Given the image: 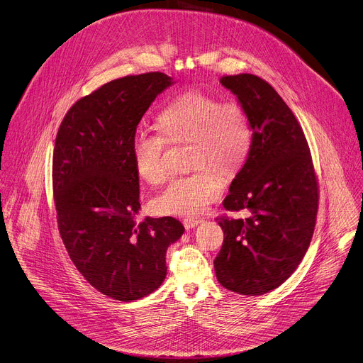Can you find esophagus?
Wrapping results in <instances>:
<instances>
[{"label": "esophagus", "mask_w": 363, "mask_h": 363, "mask_svg": "<svg viewBox=\"0 0 363 363\" xmlns=\"http://www.w3.org/2000/svg\"><path fill=\"white\" fill-rule=\"evenodd\" d=\"M200 223H201V220H199V218H185L184 220V225H185L186 230H191V228L196 227Z\"/></svg>", "instance_id": "esophagus-1"}]
</instances>
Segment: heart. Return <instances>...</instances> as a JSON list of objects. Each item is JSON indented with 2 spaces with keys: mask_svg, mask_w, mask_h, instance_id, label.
<instances>
[{
  "mask_svg": "<svg viewBox=\"0 0 363 363\" xmlns=\"http://www.w3.org/2000/svg\"><path fill=\"white\" fill-rule=\"evenodd\" d=\"M159 135L139 133L131 145L138 175L157 185L168 175L167 143L188 145V167L194 174L174 179L153 201L162 216L194 218L203 214L223 194V182L236 177L246 164L253 131L245 108L223 103L203 92H185L164 106L157 117Z\"/></svg>",
  "mask_w": 363,
  "mask_h": 363,
  "instance_id": "heart-1",
  "label": "heart"
}]
</instances>
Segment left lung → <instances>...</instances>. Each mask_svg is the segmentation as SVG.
<instances>
[{
    "label": "left lung",
    "instance_id": "1",
    "mask_svg": "<svg viewBox=\"0 0 363 363\" xmlns=\"http://www.w3.org/2000/svg\"><path fill=\"white\" fill-rule=\"evenodd\" d=\"M245 108L253 142L223 206L247 210V218L221 217L218 282L242 295H263L282 285L301 263L315 225L318 185L308 143L279 94L250 74L223 77Z\"/></svg>",
    "mask_w": 363,
    "mask_h": 363
}]
</instances>
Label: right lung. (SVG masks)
<instances>
[{"mask_svg": "<svg viewBox=\"0 0 363 363\" xmlns=\"http://www.w3.org/2000/svg\"><path fill=\"white\" fill-rule=\"evenodd\" d=\"M172 84L162 72L104 84L71 107L55 142L53 194L65 247L95 289L124 303L162 285L167 250L185 232L174 217L135 221L140 201L131 145L143 114Z\"/></svg>", "mask_w": 363, "mask_h": 363, "instance_id": "1", "label": "right lung"}]
</instances>
